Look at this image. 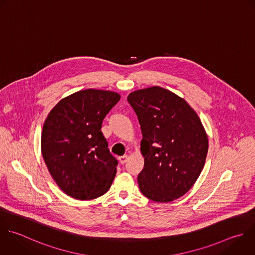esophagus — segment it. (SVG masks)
<instances>
[{
	"mask_svg": "<svg viewBox=\"0 0 255 255\" xmlns=\"http://www.w3.org/2000/svg\"><path fill=\"white\" fill-rule=\"evenodd\" d=\"M128 155H123V156H120V157H119V160H120V162H121L122 164H125V163L128 161Z\"/></svg>",
	"mask_w": 255,
	"mask_h": 255,
	"instance_id": "esophagus-1",
	"label": "esophagus"
}]
</instances>
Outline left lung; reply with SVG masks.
<instances>
[{
    "label": "left lung",
    "instance_id": "1",
    "mask_svg": "<svg viewBox=\"0 0 255 255\" xmlns=\"http://www.w3.org/2000/svg\"><path fill=\"white\" fill-rule=\"evenodd\" d=\"M128 102L142 133L141 193L156 202L182 196L198 178L208 150L200 119L185 100L156 86L130 93Z\"/></svg>",
    "mask_w": 255,
    "mask_h": 255
}]
</instances>
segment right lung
I'll list each match as a JSON object with an SVG mask.
<instances>
[{
    "mask_svg": "<svg viewBox=\"0 0 255 255\" xmlns=\"http://www.w3.org/2000/svg\"><path fill=\"white\" fill-rule=\"evenodd\" d=\"M120 99L115 92L88 89L64 98L48 115L42 154L54 180L69 196L89 200L110 189L118 160L101 128Z\"/></svg>",
    "mask_w": 255,
    "mask_h": 255,
    "instance_id": "add662e5",
    "label": "right lung"
}]
</instances>
